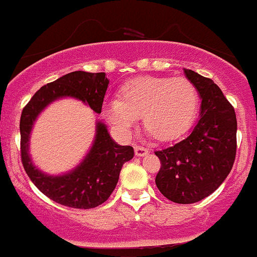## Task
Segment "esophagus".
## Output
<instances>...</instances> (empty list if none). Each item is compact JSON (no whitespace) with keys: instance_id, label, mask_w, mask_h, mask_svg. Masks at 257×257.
I'll use <instances>...</instances> for the list:
<instances>
[{"instance_id":"esophagus-1","label":"esophagus","mask_w":257,"mask_h":257,"mask_svg":"<svg viewBox=\"0 0 257 257\" xmlns=\"http://www.w3.org/2000/svg\"><path fill=\"white\" fill-rule=\"evenodd\" d=\"M135 154H136V156H144V155L149 154V149H146L144 146H140V145H136L135 146Z\"/></svg>"}]
</instances>
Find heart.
Wrapping results in <instances>:
<instances>
[{"label": "heart", "mask_w": 257, "mask_h": 257, "mask_svg": "<svg viewBox=\"0 0 257 257\" xmlns=\"http://www.w3.org/2000/svg\"><path fill=\"white\" fill-rule=\"evenodd\" d=\"M197 108L199 92L189 78L140 76L121 86L118 100L108 101L103 115L122 132L142 115V125L155 139L171 141L189 130Z\"/></svg>", "instance_id": "obj_1"}]
</instances>
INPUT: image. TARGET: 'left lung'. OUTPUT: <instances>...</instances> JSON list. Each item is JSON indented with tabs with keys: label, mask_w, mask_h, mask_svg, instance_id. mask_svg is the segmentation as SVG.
<instances>
[{
	"label": "left lung",
	"mask_w": 257,
	"mask_h": 257,
	"mask_svg": "<svg viewBox=\"0 0 257 257\" xmlns=\"http://www.w3.org/2000/svg\"><path fill=\"white\" fill-rule=\"evenodd\" d=\"M184 71L201 96L200 120L186 139L155 151L161 162L155 182L170 201L194 204L211 195L230 174L237 121L232 105L211 78Z\"/></svg>",
	"instance_id": "1"
}]
</instances>
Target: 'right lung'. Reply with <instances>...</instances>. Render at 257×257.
I'll use <instances>...</instances> for the list:
<instances>
[{
  "label": "right lung",
  "instance_id": "obj_1",
  "mask_svg": "<svg viewBox=\"0 0 257 257\" xmlns=\"http://www.w3.org/2000/svg\"><path fill=\"white\" fill-rule=\"evenodd\" d=\"M107 86L105 72L75 71L42 86L22 110L20 132L25 171L43 195L63 206L87 210L103 204L115 190L123 164L134 157V149L112 141L106 126L98 122L92 149L82 164L70 174L47 176L32 165L29 156L32 125L48 103L63 96L85 101L95 112L101 113Z\"/></svg>",
  "mask_w": 257,
  "mask_h": 257
}]
</instances>
